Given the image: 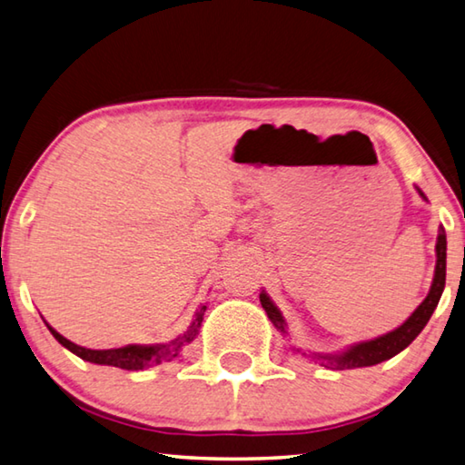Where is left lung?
I'll use <instances>...</instances> for the list:
<instances>
[{
  "label": "left lung",
  "instance_id": "8db88e82",
  "mask_svg": "<svg viewBox=\"0 0 465 465\" xmlns=\"http://www.w3.org/2000/svg\"><path fill=\"white\" fill-rule=\"evenodd\" d=\"M419 193L425 198V193L419 190ZM427 200V198H425ZM445 265H447V239H445V231L443 226L439 228V237H437V265H435V278L433 283H430V290L427 298L422 300L420 306L414 311L409 319H406L401 327L394 329L388 335H381L373 341H365V343L353 345L351 349H347L341 355H319L322 360V365H332L337 370H351V368H368V365H376L390 360L402 351V349L409 347L414 339L419 337V332L425 329V324L429 322L430 314L439 304V298L443 294L445 288ZM259 300H262V306L265 308L267 316L273 322V327L286 332V321H283L282 312L275 308V304L270 300V296L262 292L259 294Z\"/></svg>",
  "mask_w": 465,
  "mask_h": 465
}]
</instances>
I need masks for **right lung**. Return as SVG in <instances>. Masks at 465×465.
<instances>
[{
    "instance_id": "obj_1",
    "label": "right lung",
    "mask_w": 465,
    "mask_h": 465,
    "mask_svg": "<svg viewBox=\"0 0 465 465\" xmlns=\"http://www.w3.org/2000/svg\"><path fill=\"white\" fill-rule=\"evenodd\" d=\"M203 312H206V306L200 308L198 314H195V321L192 322V327L187 329L185 335L173 339L169 345H126L120 349H100V351H97V349H85V347L71 343L69 339L59 335V332H56L53 327H48V324L46 327L63 347H67L71 353H75L77 357H81V360L92 361L97 365H114V368H120V370L136 371V370L149 368V365H157L163 360L177 357L179 351H182V347L185 343H192L195 335H198V331L202 327Z\"/></svg>"
}]
</instances>
